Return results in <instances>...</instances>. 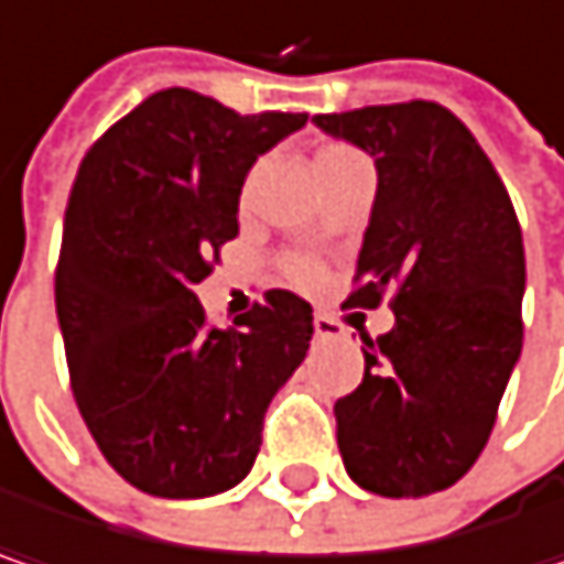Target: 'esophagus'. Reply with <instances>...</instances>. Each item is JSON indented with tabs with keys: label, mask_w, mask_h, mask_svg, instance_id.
<instances>
[{
	"label": "esophagus",
	"mask_w": 564,
	"mask_h": 564,
	"mask_svg": "<svg viewBox=\"0 0 564 564\" xmlns=\"http://www.w3.org/2000/svg\"><path fill=\"white\" fill-rule=\"evenodd\" d=\"M313 326H316V338H319V341H338V338L345 335V329L335 323L333 316H323V313H316Z\"/></svg>",
	"instance_id": "1"
}]
</instances>
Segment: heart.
<instances>
[{
  "label": "heart",
  "instance_id": "obj_1",
  "mask_svg": "<svg viewBox=\"0 0 564 564\" xmlns=\"http://www.w3.org/2000/svg\"><path fill=\"white\" fill-rule=\"evenodd\" d=\"M348 158H358V154L351 148H345V144H329V148H323L316 154V167L319 164H333V161H348ZM286 268H290V278L296 283H303V286H313V283L319 281V268L313 261H306V258H293Z\"/></svg>",
  "mask_w": 564,
  "mask_h": 564
}]
</instances>
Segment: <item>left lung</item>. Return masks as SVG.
I'll list each match as a JSON object with an SVG mask.
<instances>
[{"instance_id": "left-lung-1", "label": "left lung", "mask_w": 564, "mask_h": 564, "mask_svg": "<svg viewBox=\"0 0 564 564\" xmlns=\"http://www.w3.org/2000/svg\"><path fill=\"white\" fill-rule=\"evenodd\" d=\"M375 158L378 193L348 306L393 293L365 378L335 400L348 478L381 497L452 487L481 455L523 348V231L503 180L445 106L413 99L313 116Z\"/></svg>"}]
</instances>
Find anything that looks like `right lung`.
<instances>
[{"label":"right lung","mask_w":564,"mask_h":564,"mask_svg":"<svg viewBox=\"0 0 564 564\" xmlns=\"http://www.w3.org/2000/svg\"><path fill=\"white\" fill-rule=\"evenodd\" d=\"M306 112L235 109L171 86L106 131L79 164L54 278L86 430L131 487L213 497L251 471L264 413L313 338L290 290L216 329L193 286L238 235L248 171Z\"/></svg>","instance_id":"1"}]
</instances>
